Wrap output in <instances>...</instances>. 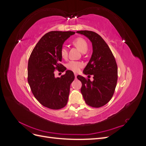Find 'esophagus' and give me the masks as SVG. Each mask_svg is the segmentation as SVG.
<instances>
[{
  "label": "esophagus",
  "instance_id": "1",
  "mask_svg": "<svg viewBox=\"0 0 146 146\" xmlns=\"http://www.w3.org/2000/svg\"><path fill=\"white\" fill-rule=\"evenodd\" d=\"M74 75H75V77L76 78V77H77V74L76 73H75V74H74Z\"/></svg>",
  "mask_w": 146,
  "mask_h": 146
}]
</instances>
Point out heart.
<instances>
[{
    "instance_id": "b5f03b06",
    "label": "heart",
    "mask_w": 146,
    "mask_h": 146,
    "mask_svg": "<svg viewBox=\"0 0 146 146\" xmlns=\"http://www.w3.org/2000/svg\"><path fill=\"white\" fill-rule=\"evenodd\" d=\"M73 45L76 46L78 49L82 53H85L88 49V44L87 41L85 39L78 37L74 39L72 41ZM60 54L63 58L66 59L68 56V50L65 47H63L61 48ZM83 64L80 61H70L69 63L66 64V68L68 69L72 70L74 72H78L80 69L83 67Z\"/></svg>"
}]
</instances>
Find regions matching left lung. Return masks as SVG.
I'll return each instance as SVG.
<instances>
[{
    "label": "left lung",
    "mask_w": 146,
    "mask_h": 146,
    "mask_svg": "<svg viewBox=\"0 0 146 146\" xmlns=\"http://www.w3.org/2000/svg\"><path fill=\"white\" fill-rule=\"evenodd\" d=\"M77 33L89 38L92 45V54L83 70L85 75L93 76L94 80L80 76L81 92L87 105L99 108L107 104L114 94L117 81V66L111 50L99 35L92 31L81 30Z\"/></svg>",
    "instance_id": "8db88e82"
}]
</instances>
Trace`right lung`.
Listing matches in <instances>:
<instances>
[{
	"label": "right lung",
	"mask_w": 146,
	"mask_h": 146,
	"mask_svg": "<svg viewBox=\"0 0 146 146\" xmlns=\"http://www.w3.org/2000/svg\"><path fill=\"white\" fill-rule=\"evenodd\" d=\"M74 32L52 31L40 39L32 50L28 63L27 80L35 98L44 107L52 110L64 107L68 103L74 72L68 70L61 77H55V70L66 69L61 64V48Z\"/></svg>",
	"instance_id": "add662e5"
}]
</instances>
